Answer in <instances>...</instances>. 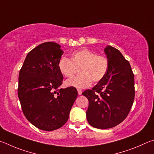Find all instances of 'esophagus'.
Listing matches in <instances>:
<instances>
[{"label": "esophagus", "mask_w": 154, "mask_h": 154, "mask_svg": "<svg viewBox=\"0 0 154 154\" xmlns=\"http://www.w3.org/2000/svg\"><path fill=\"white\" fill-rule=\"evenodd\" d=\"M77 91H78V94H79V95H82V90H80V89H78L77 90Z\"/></svg>", "instance_id": "esophagus-1"}]
</instances>
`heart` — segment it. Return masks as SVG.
Returning <instances> with one entry per match:
<instances>
[{
	"mask_svg": "<svg viewBox=\"0 0 154 154\" xmlns=\"http://www.w3.org/2000/svg\"><path fill=\"white\" fill-rule=\"evenodd\" d=\"M61 74L70 77L79 69V75L72 77L65 82L67 87L83 88L88 87L92 82H98L106 76L109 69V61L106 56L98 55L93 51L81 48L73 53L69 59L62 57L58 62Z\"/></svg>",
	"mask_w": 154,
	"mask_h": 154,
	"instance_id": "1",
	"label": "heart"
}]
</instances>
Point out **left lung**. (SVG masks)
Returning a JSON list of instances; mask_svg holds the SVG:
<instances>
[{
	"label": "left lung",
	"mask_w": 154,
	"mask_h": 154,
	"mask_svg": "<svg viewBox=\"0 0 154 154\" xmlns=\"http://www.w3.org/2000/svg\"><path fill=\"white\" fill-rule=\"evenodd\" d=\"M104 52L109 61L106 76L92 89L82 93L88 100V122L99 129L114 127L122 122L134 99V74L129 62L112 46H107Z\"/></svg>",
	"instance_id": "1"
}]
</instances>
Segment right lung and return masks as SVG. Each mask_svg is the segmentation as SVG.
Instances as JSON below:
<instances>
[{
  "label": "right lung",
  "instance_id": "add662e5",
  "mask_svg": "<svg viewBox=\"0 0 154 154\" xmlns=\"http://www.w3.org/2000/svg\"><path fill=\"white\" fill-rule=\"evenodd\" d=\"M63 51L53 42L29 51L19 74L18 97L24 116L42 131L61 128L68 120L78 96L76 88H60L63 76L58 62Z\"/></svg>",
  "mask_w": 154,
  "mask_h": 154
}]
</instances>
